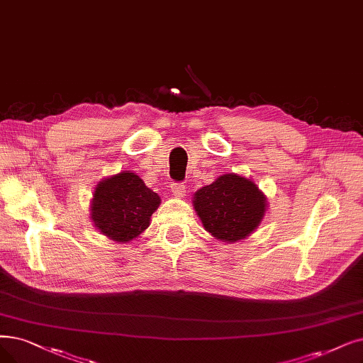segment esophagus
Instances as JSON below:
<instances>
[{
	"label": "esophagus",
	"mask_w": 363,
	"mask_h": 363,
	"mask_svg": "<svg viewBox=\"0 0 363 363\" xmlns=\"http://www.w3.org/2000/svg\"><path fill=\"white\" fill-rule=\"evenodd\" d=\"M171 192L179 198H183L186 195V186L183 183H172L171 184Z\"/></svg>",
	"instance_id": "34e87169"
}]
</instances>
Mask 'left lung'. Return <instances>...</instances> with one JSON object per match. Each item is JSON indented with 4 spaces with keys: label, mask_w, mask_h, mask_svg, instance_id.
I'll use <instances>...</instances> for the list:
<instances>
[{
    "label": "left lung",
    "mask_w": 363,
    "mask_h": 363,
    "mask_svg": "<svg viewBox=\"0 0 363 363\" xmlns=\"http://www.w3.org/2000/svg\"><path fill=\"white\" fill-rule=\"evenodd\" d=\"M267 198L238 174H223L194 195V208L213 237L223 242L247 238L262 222Z\"/></svg>",
    "instance_id": "8db88e82"
}]
</instances>
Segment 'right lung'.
<instances>
[{"label":"right lung","instance_id":"right-lung-1","mask_svg":"<svg viewBox=\"0 0 363 363\" xmlns=\"http://www.w3.org/2000/svg\"><path fill=\"white\" fill-rule=\"evenodd\" d=\"M159 204L161 198L135 172L123 171L96 184L91 219L103 235L129 242L149 228Z\"/></svg>","mask_w":363,"mask_h":363}]
</instances>
